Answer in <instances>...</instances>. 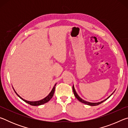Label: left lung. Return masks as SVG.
Listing matches in <instances>:
<instances>
[{
  "instance_id": "obj_1",
  "label": "left lung",
  "mask_w": 128,
  "mask_h": 128,
  "mask_svg": "<svg viewBox=\"0 0 128 128\" xmlns=\"http://www.w3.org/2000/svg\"><path fill=\"white\" fill-rule=\"evenodd\" d=\"M115 90H114V92H112V94L110 95V96H108L107 99H104V100H103L101 101V102H97V103H92V102H87V101H86V100H84V99H82V98H80V97L79 96V95L77 94V93L76 92V90H75L74 87V85H73V93H74V96H76V98L78 99V100L80 102H81L82 103H84V104H87V105H88V106H95L99 105V104H101L102 103H103V102L106 101V100H107V99H108V98H109L111 96L112 94H114V92H115Z\"/></svg>"
}]
</instances>
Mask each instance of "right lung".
Segmentation results:
<instances>
[{"instance_id":"add662e5","label":"right lung","mask_w":128,"mask_h":128,"mask_svg":"<svg viewBox=\"0 0 128 128\" xmlns=\"http://www.w3.org/2000/svg\"><path fill=\"white\" fill-rule=\"evenodd\" d=\"M56 84H55V85H54V86L52 88V90L51 91V92H50V94L47 95V96L46 97H45L44 98H43V99H41V100H38V101H28V100H25V99H23L22 98H21V97L16 92V91L14 90V88H14V92L16 94H17V96H18L19 98H20V99H22V100H24L25 102L27 103L28 104H29L32 105V106H40V105H42V104H43L46 103L47 102H48L50 100V99L52 98L53 95H54V92H55V86H56Z\"/></svg>"}]
</instances>
